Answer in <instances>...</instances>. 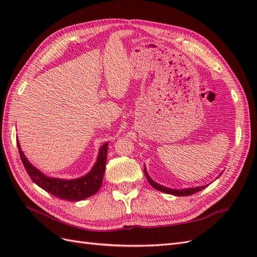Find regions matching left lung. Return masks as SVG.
<instances>
[{"mask_svg":"<svg viewBox=\"0 0 257 257\" xmlns=\"http://www.w3.org/2000/svg\"><path fill=\"white\" fill-rule=\"evenodd\" d=\"M145 170V175L148 182H149L155 190L161 191V192H164L167 194H172V195H176V196H189V195H193V194H195L196 192H199L203 189H205L207 185H203V186H197V188H192V189H183V190H172V189H168L165 188V186H162L160 184H158L157 182H154L152 179L149 177V175L147 174V170L146 168Z\"/></svg>","mask_w":257,"mask_h":257,"instance_id":"obj_1","label":"left lung"}]
</instances>
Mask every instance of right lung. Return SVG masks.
<instances>
[{
	"label": "right lung",
	"mask_w": 257,
	"mask_h": 257,
	"mask_svg": "<svg viewBox=\"0 0 257 257\" xmlns=\"http://www.w3.org/2000/svg\"><path fill=\"white\" fill-rule=\"evenodd\" d=\"M17 147L20 154V159L22 164L25 166L28 175L32 179L33 182L38 186H41L46 192L52 194L60 199L77 201L87 197H90L99 190L102 185L103 177L106 168V159H107V150L108 144H104L100 148L97 161L95 165L93 166L91 172L85 176L73 179V180H62V179L48 178L44 176L40 170L36 169L31 163L27 160L25 154L21 151L19 142L17 139Z\"/></svg>",
	"instance_id": "obj_1"
}]
</instances>
